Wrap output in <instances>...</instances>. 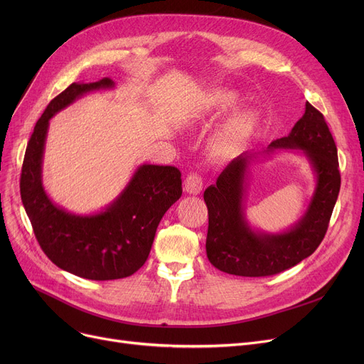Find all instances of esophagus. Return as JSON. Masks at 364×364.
<instances>
[{
	"label": "esophagus",
	"mask_w": 364,
	"mask_h": 364,
	"mask_svg": "<svg viewBox=\"0 0 364 364\" xmlns=\"http://www.w3.org/2000/svg\"><path fill=\"white\" fill-rule=\"evenodd\" d=\"M184 188L188 195H199L203 188V180L199 174L193 172V174H188L184 181Z\"/></svg>",
	"instance_id": "obj_1"
}]
</instances>
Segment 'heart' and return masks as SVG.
<instances>
[{
  "instance_id": "1",
  "label": "heart",
  "mask_w": 364,
  "mask_h": 364,
  "mask_svg": "<svg viewBox=\"0 0 364 364\" xmlns=\"http://www.w3.org/2000/svg\"><path fill=\"white\" fill-rule=\"evenodd\" d=\"M211 106L220 112H230L236 109L242 99L240 95L230 90H218L209 94L208 97ZM258 127V117L254 112H242L228 121L221 134L224 146H242L250 140Z\"/></svg>"
}]
</instances>
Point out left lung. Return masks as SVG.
<instances>
[{"mask_svg": "<svg viewBox=\"0 0 364 364\" xmlns=\"http://www.w3.org/2000/svg\"><path fill=\"white\" fill-rule=\"evenodd\" d=\"M283 149L299 150L316 176V188L307 209L288 230L258 232L246 218L247 169L258 151H247L233 159L217 178V184L205 190L209 218L206 255L220 272L243 277L277 274L310 257L326 235L341 187L338 150L323 114L309 102L288 136L274 140L264 151Z\"/></svg>", "mask_w": 364, "mask_h": 364, "instance_id": "8db88e82", "label": "left lung"}]
</instances>
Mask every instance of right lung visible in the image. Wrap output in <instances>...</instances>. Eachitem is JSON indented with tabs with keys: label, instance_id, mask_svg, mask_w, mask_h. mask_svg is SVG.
Segmentation results:
<instances>
[{
	"label": "right lung",
	"instance_id": "add662e5",
	"mask_svg": "<svg viewBox=\"0 0 364 364\" xmlns=\"http://www.w3.org/2000/svg\"><path fill=\"white\" fill-rule=\"evenodd\" d=\"M114 82H73L54 97L29 139L21 196L35 237L59 269L90 280L124 279L146 262L156 228L183 193L176 166L140 165L119 196L100 213L78 215L55 205L43 184V158L50 119L85 94L112 90Z\"/></svg>",
	"mask_w": 364,
	"mask_h": 364
}]
</instances>
